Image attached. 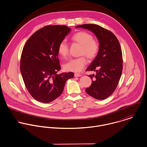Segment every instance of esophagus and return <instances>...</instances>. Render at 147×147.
<instances>
[{
	"instance_id": "esophagus-1",
	"label": "esophagus",
	"mask_w": 147,
	"mask_h": 147,
	"mask_svg": "<svg viewBox=\"0 0 147 147\" xmlns=\"http://www.w3.org/2000/svg\"><path fill=\"white\" fill-rule=\"evenodd\" d=\"M82 75L80 73H75L74 74V76L76 77H81Z\"/></svg>"
}]
</instances>
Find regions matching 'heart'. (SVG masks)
Wrapping results in <instances>:
<instances>
[{
    "label": "heart",
    "mask_w": 147,
    "mask_h": 147,
    "mask_svg": "<svg viewBox=\"0 0 147 147\" xmlns=\"http://www.w3.org/2000/svg\"><path fill=\"white\" fill-rule=\"evenodd\" d=\"M71 40L81 45L80 54L82 56L70 59L64 65V69L67 71L79 72L84 68L87 63V60L84 56L88 59H95L99 53L100 45L99 42L94 38L91 34L85 31L78 32L73 34ZM58 53L63 58L67 57L69 53V47L66 42L62 41L59 44Z\"/></svg>",
    "instance_id": "obj_1"
}]
</instances>
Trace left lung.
<instances>
[{
    "label": "left lung",
    "instance_id": "8db88e82",
    "mask_svg": "<svg viewBox=\"0 0 147 147\" xmlns=\"http://www.w3.org/2000/svg\"><path fill=\"white\" fill-rule=\"evenodd\" d=\"M76 27L91 30L99 40V53L86 70L96 71L95 74L88 76L92 84L86 92L96 99H105L114 92L121 76L123 56L120 45L112 32L98 25L88 24Z\"/></svg>",
    "mask_w": 147,
    "mask_h": 147
}]
</instances>
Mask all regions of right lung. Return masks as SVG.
Returning a JSON list of instances; mask_svg holds the SVG:
<instances>
[{
  "instance_id": "right-lung-1",
  "label": "right lung",
  "mask_w": 147,
  "mask_h": 147,
  "mask_svg": "<svg viewBox=\"0 0 147 147\" xmlns=\"http://www.w3.org/2000/svg\"><path fill=\"white\" fill-rule=\"evenodd\" d=\"M66 26H47L34 33L26 42L21 55L20 71L31 96L42 102H51L62 94L73 72L57 74L61 69L59 44L70 33Z\"/></svg>"
}]
</instances>
